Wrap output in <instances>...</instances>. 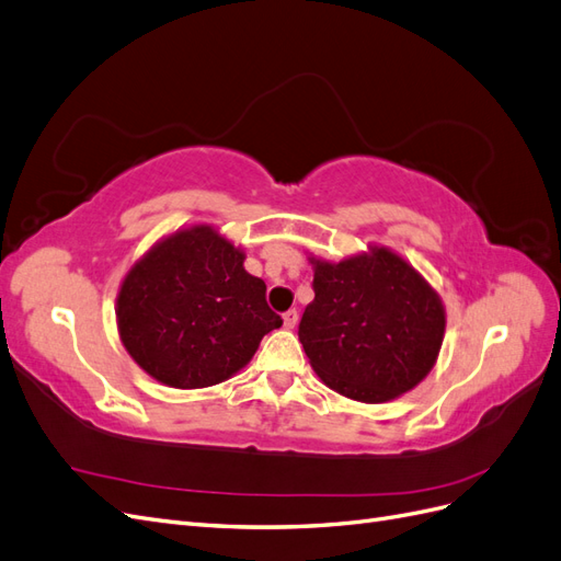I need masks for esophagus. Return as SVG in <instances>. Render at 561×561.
Segmentation results:
<instances>
[{
    "label": "esophagus",
    "mask_w": 561,
    "mask_h": 561,
    "mask_svg": "<svg viewBox=\"0 0 561 561\" xmlns=\"http://www.w3.org/2000/svg\"><path fill=\"white\" fill-rule=\"evenodd\" d=\"M297 322H299V313H297L295 309H290V311H285V313H283V325H285L287 330H295V328H297Z\"/></svg>",
    "instance_id": "esophagus-1"
}]
</instances>
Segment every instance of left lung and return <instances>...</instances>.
Masks as SVG:
<instances>
[{
  "label": "left lung",
  "instance_id": "obj_1",
  "mask_svg": "<svg viewBox=\"0 0 561 561\" xmlns=\"http://www.w3.org/2000/svg\"><path fill=\"white\" fill-rule=\"evenodd\" d=\"M313 301L299 342L320 381L379 404L419 386L443 348L447 313L435 287L386 245L342 262L309 257Z\"/></svg>",
  "mask_w": 561,
  "mask_h": 561
}]
</instances>
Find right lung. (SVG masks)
Returning <instances> with one entry per match:
<instances>
[{
  "mask_svg": "<svg viewBox=\"0 0 561 561\" xmlns=\"http://www.w3.org/2000/svg\"><path fill=\"white\" fill-rule=\"evenodd\" d=\"M245 252L210 225L163 236L130 266L116 295L118 339L149 377L208 388L243 369L283 325Z\"/></svg>",
  "mask_w": 561,
  "mask_h": 561,
  "instance_id": "add662e5",
  "label": "right lung"
}]
</instances>
